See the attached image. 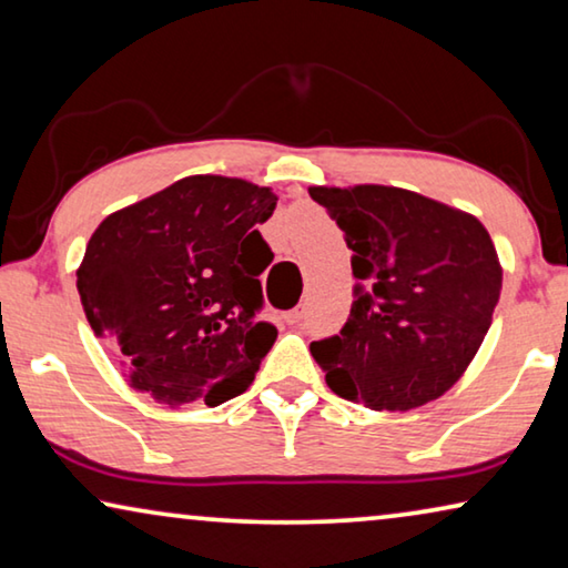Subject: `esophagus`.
Segmentation results:
<instances>
[{
	"label": "esophagus",
	"mask_w": 568,
	"mask_h": 568,
	"mask_svg": "<svg viewBox=\"0 0 568 568\" xmlns=\"http://www.w3.org/2000/svg\"><path fill=\"white\" fill-rule=\"evenodd\" d=\"M303 313H306V306H295V308H291V311H285L283 313V318H285V324H298V321L303 318Z\"/></svg>",
	"instance_id": "1"
}]
</instances>
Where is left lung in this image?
Returning a JSON list of instances; mask_svg holds the SVG:
<instances>
[{"mask_svg": "<svg viewBox=\"0 0 568 568\" xmlns=\"http://www.w3.org/2000/svg\"><path fill=\"white\" fill-rule=\"evenodd\" d=\"M354 252V303L311 344L336 395L372 410L442 397L485 342L503 265L477 216L395 185H311Z\"/></svg>", "mask_w": 568, "mask_h": 568, "instance_id": "obj_1", "label": "left lung"}]
</instances>
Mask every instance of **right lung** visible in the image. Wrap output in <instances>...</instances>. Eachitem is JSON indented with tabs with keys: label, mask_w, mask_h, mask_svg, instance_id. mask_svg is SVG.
Masks as SVG:
<instances>
[{
	"label": "right lung",
	"mask_w": 568,
	"mask_h": 568,
	"mask_svg": "<svg viewBox=\"0 0 568 568\" xmlns=\"http://www.w3.org/2000/svg\"><path fill=\"white\" fill-rule=\"evenodd\" d=\"M275 203L244 178L189 175L97 226L75 287L134 390L214 408L252 385L277 336L257 321Z\"/></svg>",
	"instance_id": "1"
}]
</instances>
